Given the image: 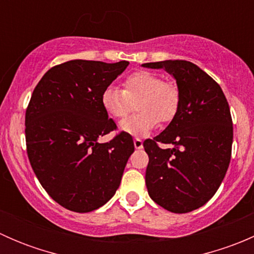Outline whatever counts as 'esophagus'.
<instances>
[{
  "label": "esophagus",
  "mask_w": 254,
  "mask_h": 254,
  "mask_svg": "<svg viewBox=\"0 0 254 254\" xmlns=\"http://www.w3.org/2000/svg\"><path fill=\"white\" fill-rule=\"evenodd\" d=\"M134 146H135V148H137V150H140V148H142L143 147V145H142V140H140V139H135L134 140Z\"/></svg>",
  "instance_id": "34e87169"
}]
</instances>
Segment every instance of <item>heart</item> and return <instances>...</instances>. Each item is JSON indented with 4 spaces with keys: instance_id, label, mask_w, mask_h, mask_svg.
Here are the masks:
<instances>
[{
    "instance_id": "b5f03b06",
    "label": "heart",
    "mask_w": 254,
    "mask_h": 254,
    "mask_svg": "<svg viewBox=\"0 0 254 254\" xmlns=\"http://www.w3.org/2000/svg\"><path fill=\"white\" fill-rule=\"evenodd\" d=\"M124 88L108 86L102 92L101 102L104 112L114 119H124L134 109L140 112L124 120L120 130L131 135H146L161 123H170L176 118L181 104V92L173 81L162 79L158 73L137 71L125 78Z\"/></svg>"
}]
</instances>
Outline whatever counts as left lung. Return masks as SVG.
<instances>
[{
  "label": "left lung",
  "instance_id": "left-lung-1",
  "mask_svg": "<svg viewBox=\"0 0 254 254\" xmlns=\"http://www.w3.org/2000/svg\"><path fill=\"white\" fill-rule=\"evenodd\" d=\"M142 66L165 68L181 92L175 119L153 140L143 142L148 155V195L168 211H193L214 196L229 168L234 139L229 103L221 87L190 61ZM158 142L172 143L174 147L163 150Z\"/></svg>",
  "mask_w": 254,
  "mask_h": 254
}]
</instances>
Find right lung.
I'll use <instances>...</instances> for the list:
<instances>
[{"mask_svg":"<svg viewBox=\"0 0 254 254\" xmlns=\"http://www.w3.org/2000/svg\"><path fill=\"white\" fill-rule=\"evenodd\" d=\"M127 65L71 60L51 67L33 91L25 112L28 158L49 195L71 211L104 205L135 150L124 131L98 142L117 129L102 107V92Z\"/></svg>","mask_w":254,"mask_h":254,"instance_id":"obj_1","label":"right lung"}]
</instances>
